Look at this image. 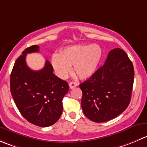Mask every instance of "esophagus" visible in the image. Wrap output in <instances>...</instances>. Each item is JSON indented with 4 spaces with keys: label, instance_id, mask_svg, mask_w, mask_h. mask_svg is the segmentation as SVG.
<instances>
[{
    "label": "esophagus",
    "instance_id": "1",
    "mask_svg": "<svg viewBox=\"0 0 147 147\" xmlns=\"http://www.w3.org/2000/svg\"><path fill=\"white\" fill-rule=\"evenodd\" d=\"M78 85V84L75 82H71L69 83V87L70 89H72V88H75V87H77Z\"/></svg>",
    "mask_w": 147,
    "mask_h": 147
}]
</instances>
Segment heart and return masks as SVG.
<instances>
[{"label": "heart", "mask_w": 147, "mask_h": 147, "mask_svg": "<svg viewBox=\"0 0 147 147\" xmlns=\"http://www.w3.org/2000/svg\"><path fill=\"white\" fill-rule=\"evenodd\" d=\"M102 56V49L97 45H74L64 49L59 55H54L52 64L56 73L64 78L69 73V67L80 79L90 78L99 65Z\"/></svg>", "instance_id": "1"}]
</instances>
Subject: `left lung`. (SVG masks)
Listing matches in <instances>:
<instances>
[{
    "mask_svg": "<svg viewBox=\"0 0 147 147\" xmlns=\"http://www.w3.org/2000/svg\"><path fill=\"white\" fill-rule=\"evenodd\" d=\"M134 79V69L127 54L120 48L112 49L105 64L80 84L85 116L102 123L120 115L131 101Z\"/></svg>",
    "mask_w": 147,
    "mask_h": 147,
    "instance_id": "8db88e82",
    "label": "left lung"
}]
</instances>
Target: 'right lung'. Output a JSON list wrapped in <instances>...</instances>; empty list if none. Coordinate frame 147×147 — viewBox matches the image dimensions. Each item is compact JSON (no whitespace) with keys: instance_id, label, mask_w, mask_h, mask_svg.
I'll use <instances>...</instances> for the list:
<instances>
[{"instance_id":"1","label":"right lung","mask_w":147,"mask_h":147,"mask_svg":"<svg viewBox=\"0 0 147 147\" xmlns=\"http://www.w3.org/2000/svg\"><path fill=\"white\" fill-rule=\"evenodd\" d=\"M39 47L26 48L16 60L10 80L11 92L21 114L30 123L47 127L56 123L63 110L62 99L69 90L67 82L53 73L48 60L39 71L30 69L26 62L28 53L38 52Z\"/></svg>"}]
</instances>
